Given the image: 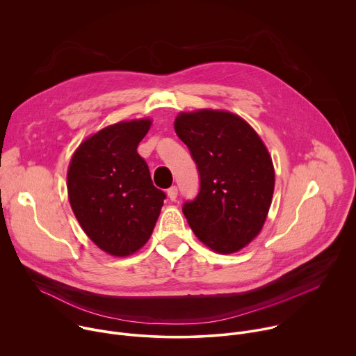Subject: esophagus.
Listing matches in <instances>:
<instances>
[{"mask_svg":"<svg viewBox=\"0 0 356 356\" xmlns=\"http://www.w3.org/2000/svg\"><path fill=\"white\" fill-rule=\"evenodd\" d=\"M168 197L175 201L177 198V187L176 186H172L170 188H168Z\"/></svg>","mask_w":356,"mask_h":356,"instance_id":"obj_1","label":"esophagus"}]
</instances>
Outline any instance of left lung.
I'll return each mask as SVG.
<instances>
[{
	"instance_id": "8db88e82",
	"label": "left lung",
	"mask_w": 356,
	"mask_h": 356,
	"mask_svg": "<svg viewBox=\"0 0 356 356\" xmlns=\"http://www.w3.org/2000/svg\"><path fill=\"white\" fill-rule=\"evenodd\" d=\"M177 136L200 175V190L183 204L195 236L220 253H234L255 238L268 217L275 188L269 152L246 121L217 110L180 113Z\"/></svg>"
}]
</instances>
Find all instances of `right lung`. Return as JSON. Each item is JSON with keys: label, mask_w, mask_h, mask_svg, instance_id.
Instances as JSON below:
<instances>
[{"label": "right lung", "mask_w": 356, "mask_h": 356, "mask_svg": "<svg viewBox=\"0 0 356 356\" xmlns=\"http://www.w3.org/2000/svg\"><path fill=\"white\" fill-rule=\"evenodd\" d=\"M150 125L134 120L101 129L69 165L72 210L87 236L113 257H128L147 242L166 198L136 152Z\"/></svg>", "instance_id": "right-lung-1"}]
</instances>
